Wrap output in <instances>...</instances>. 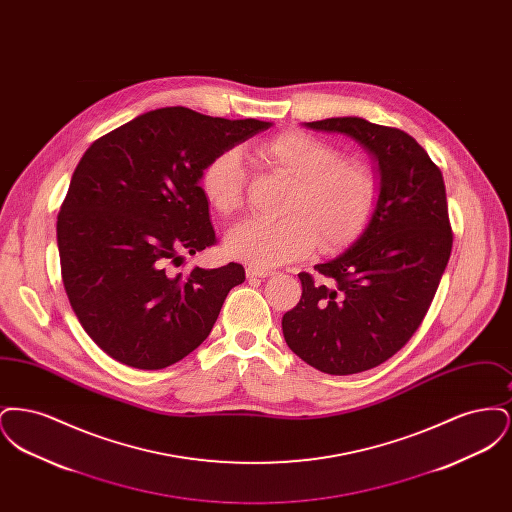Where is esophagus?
Listing matches in <instances>:
<instances>
[{
  "label": "esophagus",
  "instance_id": "esophagus-1",
  "mask_svg": "<svg viewBox=\"0 0 512 512\" xmlns=\"http://www.w3.org/2000/svg\"><path fill=\"white\" fill-rule=\"evenodd\" d=\"M274 270H265V268L247 267L245 268V276L247 278H268L272 276Z\"/></svg>",
  "mask_w": 512,
  "mask_h": 512
}]
</instances>
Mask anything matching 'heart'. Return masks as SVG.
Listing matches in <instances>:
<instances>
[{"label": "heart", "instance_id": "b5f03b06", "mask_svg": "<svg viewBox=\"0 0 512 512\" xmlns=\"http://www.w3.org/2000/svg\"><path fill=\"white\" fill-rule=\"evenodd\" d=\"M267 171L290 182L282 219L245 220L226 236V251L245 263L272 268L305 257L320 245L336 251L357 240L372 215L378 182L361 159L307 132H286L253 147ZM201 190L220 217L244 207L245 167L238 149L217 153L201 172Z\"/></svg>", "mask_w": 512, "mask_h": 512}]
</instances>
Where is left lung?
I'll return each instance as SVG.
<instances>
[{
    "label": "left lung",
    "instance_id": "8db88e82",
    "mask_svg": "<svg viewBox=\"0 0 512 512\" xmlns=\"http://www.w3.org/2000/svg\"><path fill=\"white\" fill-rule=\"evenodd\" d=\"M353 138L376 159L380 194L365 232L336 259L299 272L301 299L282 317L288 347L320 372L382 365L413 338L447 267L453 232L441 171L413 136L361 117L305 122Z\"/></svg>",
    "mask_w": 512,
    "mask_h": 512
}]
</instances>
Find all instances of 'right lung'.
<instances>
[{"label":"right lung","instance_id":"add662e5","mask_svg":"<svg viewBox=\"0 0 512 512\" xmlns=\"http://www.w3.org/2000/svg\"><path fill=\"white\" fill-rule=\"evenodd\" d=\"M270 126L163 107L86 149L57 215V245L74 315L109 357L159 370L211 334L244 267H172L217 244L199 186L205 165Z\"/></svg>","mask_w":512,"mask_h":512}]
</instances>
